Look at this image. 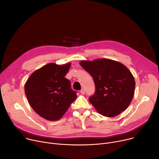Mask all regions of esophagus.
Returning <instances> with one entry per match:
<instances>
[{
    "label": "esophagus",
    "mask_w": 159,
    "mask_h": 159,
    "mask_svg": "<svg viewBox=\"0 0 159 159\" xmlns=\"http://www.w3.org/2000/svg\"><path fill=\"white\" fill-rule=\"evenodd\" d=\"M80 93H81V94L84 95V94L85 93V90L82 88V89L80 91Z\"/></svg>",
    "instance_id": "obj_1"
}]
</instances>
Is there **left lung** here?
Here are the masks:
<instances>
[{
	"mask_svg": "<svg viewBox=\"0 0 159 159\" xmlns=\"http://www.w3.org/2000/svg\"><path fill=\"white\" fill-rule=\"evenodd\" d=\"M80 65L93 78L95 93L89 101L100 114L114 117L127 109L134 96L135 82L126 66L107 58L82 61Z\"/></svg>",
	"mask_w": 159,
	"mask_h": 159,
	"instance_id": "8db88e82",
	"label": "left lung"
}]
</instances>
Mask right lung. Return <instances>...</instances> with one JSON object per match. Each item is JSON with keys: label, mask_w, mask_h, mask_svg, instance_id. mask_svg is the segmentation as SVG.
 Segmentation results:
<instances>
[{"label": "right lung", "mask_w": 159, "mask_h": 159, "mask_svg": "<svg viewBox=\"0 0 159 159\" xmlns=\"http://www.w3.org/2000/svg\"><path fill=\"white\" fill-rule=\"evenodd\" d=\"M70 66L71 63L44 65L33 72L24 85L30 105L48 120L61 119L77 98L76 91L71 89L70 81L64 77Z\"/></svg>", "instance_id": "1"}]
</instances>
